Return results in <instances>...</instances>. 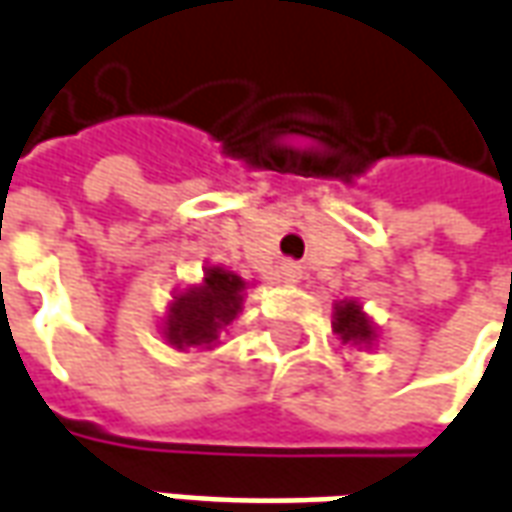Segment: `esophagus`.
<instances>
[{
  "mask_svg": "<svg viewBox=\"0 0 512 512\" xmlns=\"http://www.w3.org/2000/svg\"><path fill=\"white\" fill-rule=\"evenodd\" d=\"M278 276H281V281H284V284H295V281L303 276L301 264H298V262H284V264H281V270H278Z\"/></svg>",
  "mask_w": 512,
  "mask_h": 512,
  "instance_id": "34e87169",
  "label": "esophagus"
}]
</instances>
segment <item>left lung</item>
<instances>
[{
	"instance_id": "8db88e82",
	"label": "left lung",
	"mask_w": 512,
	"mask_h": 512,
	"mask_svg": "<svg viewBox=\"0 0 512 512\" xmlns=\"http://www.w3.org/2000/svg\"><path fill=\"white\" fill-rule=\"evenodd\" d=\"M331 326H334V334L348 345H370L376 337L373 323L357 301L334 303V323Z\"/></svg>"
}]
</instances>
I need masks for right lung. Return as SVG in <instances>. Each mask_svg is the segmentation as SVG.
<instances>
[{
	"instance_id": "right-lung-1",
	"label": "right lung",
	"mask_w": 512,
	"mask_h": 512,
	"mask_svg": "<svg viewBox=\"0 0 512 512\" xmlns=\"http://www.w3.org/2000/svg\"><path fill=\"white\" fill-rule=\"evenodd\" d=\"M245 281L225 270L206 267L203 284L175 295L164 320V337L172 348H211L220 340V331L234 323L242 309Z\"/></svg>"
}]
</instances>
